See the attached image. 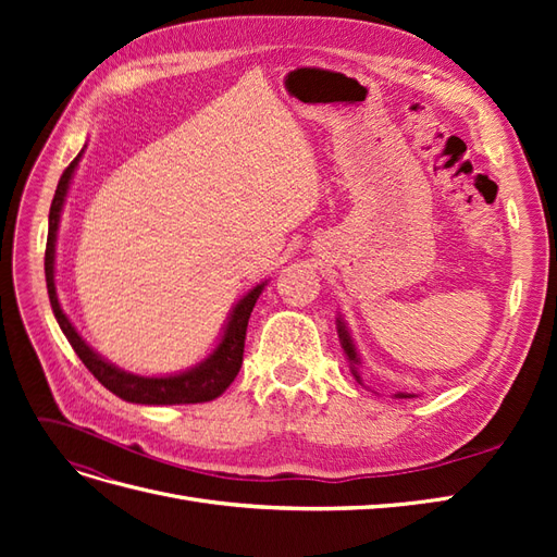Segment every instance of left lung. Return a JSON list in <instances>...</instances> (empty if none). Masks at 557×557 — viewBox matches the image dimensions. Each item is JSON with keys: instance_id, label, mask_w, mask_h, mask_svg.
Returning a JSON list of instances; mask_svg holds the SVG:
<instances>
[{"instance_id": "obj_1", "label": "left lung", "mask_w": 557, "mask_h": 557, "mask_svg": "<svg viewBox=\"0 0 557 557\" xmlns=\"http://www.w3.org/2000/svg\"><path fill=\"white\" fill-rule=\"evenodd\" d=\"M336 332H339V342H342V348H344V352H346L350 374L356 376L358 383H362V376H360L362 358H360V352H358V348H356V342H352V336H350V332H348V325L344 323L342 313L336 315ZM362 385H364V383H362ZM395 397H397V399H409V397H418V395H413V393H395Z\"/></svg>"}]
</instances>
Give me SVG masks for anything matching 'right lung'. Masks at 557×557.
<instances>
[{"label":"right lung","mask_w":557,"mask_h":557,"mask_svg":"<svg viewBox=\"0 0 557 557\" xmlns=\"http://www.w3.org/2000/svg\"><path fill=\"white\" fill-rule=\"evenodd\" d=\"M83 150H86V146H83ZM83 150L60 176L53 205H50V213H48V242H46V258H44L50 309H53L66 342L72 344L76 356L90 369L92 376L102 383L107 391H111L115 397H121L125 401L162 407V404H199V401H211L215 397H221L230 387V383L237 379L242 369L248 318L252 307H256L258 297L262 295L267 281L252 285L237 305L232 307L221 339H218L215 348L209 352V356L201 362L183 369V372L164 374V376H141V374L125 372V369L115 367L113 362L99 356V352L78 334V330L72 325V320L66 318L55 290V246H58L60 215L64 209L66 193H70L72 178L76 174V166L83 158Z\"/></svg>","instance_id":"1"}]
</instances>
